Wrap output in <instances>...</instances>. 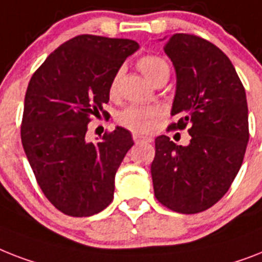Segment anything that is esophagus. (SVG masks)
Instances as JSON below:
<instances>
[{"label": "esophagus", "instance_id": "obj_1", "mask_svg": "<svg viewBox=\"0 0 262 262\" xmlns=\"http://www.w3.org/2000/svg\"><path fill=\"white\" fill-rule=\"evenodd\" d=\"M133 141H135L136 144H140V142H152V137H146V136H141L135 133V135H133Z\"/></svg>", "mask_w": 262, "mask_h": 262}]
</instances>
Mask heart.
<instances>
[{
    "label": "heart",
    "instance_id": "1",
    "mask_svg": "<svg viewBox=\"0 0 262 262\" xmlns=\"http://www.w3.org/2000/svg\"><path fill=\"white\" fill-rule=\"evenodd\" d=\"M138 70L144 74L146 79L156 86L157 83L167 82L171 74V67L164 57L159 55H144L137 60ZM122 76V70L113 75L109 84L110 98H117L120 93V82ZM161 118L160 109L155 106L133 105L121 110L117 116V121L121 126L126 127L135 133H149L156 127L157 122Z\"/></svg>",
    "mask_w": 262,
    "mask_h": 262
}]
</instances>
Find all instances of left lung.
<instances>
[{
	"mask_svg": "<svg viewBox=\"0 0 262 262\" xmlns=\"http://www.w3.org/2000/svg\"><path fill=\"white\" fill-rule=\"evenodd\" d=\"M165 54L176 70V95L168 130L188 129L190 144L176 145L167 136L155 140L150 165L155 196L182 214L214 206L229 191L249 141L248 102L230 59L212 42L175 33Z\"/></svg>",
	"mask_w": 262,
	"mask_h": 262,
	"instance_id": "8db88e82",
	"label": "left lung"
}]
</instances>
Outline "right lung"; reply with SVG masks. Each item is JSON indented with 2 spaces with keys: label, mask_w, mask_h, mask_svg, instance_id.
I'll use <instances>...</instances> for the list:
<instances>
[{
  "label": "right lung",
  "mask_w": 262,
  "mask_h": 262,
  "mask_svg": "<svg viewBox=\"0 0 262 262\" xmlns=\"http://www.w3.org/2000/svg\"><path fill=\"white\" fill-rule=\"evenodd\" d=\"M137 50L135 40L75 36L29 80L21 142L42 193L66 215H94L112 203L114 176L133 140L117 126L89 142L87 124L107 117L110 80Z\"/></svg>",
  "instance_id": "add662e5"
}]
</instances>
